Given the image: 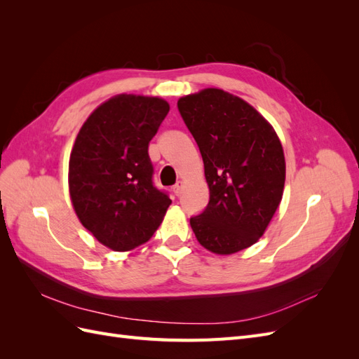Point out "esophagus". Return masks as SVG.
Here are the masks:
<instances>
[{
    "mask_svg": "<svg viewBox=\"0 0 359 359\" xmlns=\"http://www.w3.org/2000/svg\"><path fill=\"white\" fill-rule=\"evenodd\" d=\"M182 186H184L182 181H178V182L175 184V186H173V193H175V196H180L181 190H182Z\"/></svg>",
    "mask_w": 359,
    "mask_h": 359,
    "instance_id": "34e87169",
    "label": "esophagus"
}]
</instances>
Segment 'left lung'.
Returning <instances> with one entry per match:
<instances>
[{
    "label": "left lung",
    "instance_id": "left-lung-1",
    "mask_svg": "<svg viewBox=\"0 0 359 359\" xmlns=\"http://www.w3.org/2000/svg\"><path fill=\"white\" fill-rule=\"evenodd\" d=\"M178 111L199 147L210 187L206 208L190 219L198 241L232 255L264 235L283 196V148L253 106L223 90L181 97Z\"/></svg>",
    "mask_w": 359,
    "mask_h": 359
}]
</instances>
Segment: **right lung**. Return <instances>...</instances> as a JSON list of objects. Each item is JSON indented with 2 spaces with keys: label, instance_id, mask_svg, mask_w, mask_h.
Segmentation results:
<instances>
[{
  "label": "right lung",
  "instance_id": "right-lung-1",
  "mask_svg": "<svg viewBox=\"0 0 359 359\" xmlns=\"http://www.w3.org/2000/svg\"><path fill=\"white\" fill-rule=\"evenodd\" d=\"M169 112L157 97L121 94L88 116L69 161L76 215L97 240L127 252L154 235L172 201L154 186L148 144Z\"/></svg>",
  "mask_w": 359,
  "mask_h": 359
}]
</instances>
